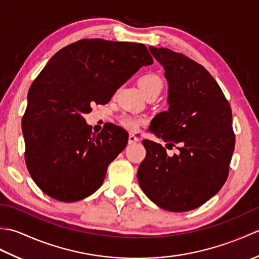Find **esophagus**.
I'll list each match as a JSON object with an SVG mask.
<instances>
[{"label": "esophagus", "instance_id": "esophagus-1", "mask_svg": "<svg viewBox=\"0 0 259 259\" xmlns=\"http://www.w3.org/2000/svg\"><path fill=\"white\" fill-rule=\"evenodd\" d=\"M128 142H129L130 145L136 144V142H138V138H137V137H136L135 135L130 134V135H129V139H128Z\"/></svg>", "mask_w": 259, "mask_h": 259}]
</instances>
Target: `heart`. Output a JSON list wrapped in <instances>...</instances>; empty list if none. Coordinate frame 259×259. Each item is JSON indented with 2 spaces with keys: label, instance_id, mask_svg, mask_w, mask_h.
<instances>
[{
  "label": "heart",
  "instance_id": "b5f03b06",
  "mask_svg": "<svg viewBox=\"0 0 259 259\" xmlns=\"http://www.w3.org/2000/svg\"><path fill=\"white\" fill-rule=\"evenodd\" d=\"M138 87L140 88L142 93H144L146 97H148L150 95H156V93L159 95L162 90L163 83L160 76L153 73H147L139 78ZM142 122H144V119L136 118L133 117V115H123V117L121 118V123L131 130H135L137 126Z\"/></svg>",
  "mask_w": 259,
  "mask_h": 259
}]
</instances>
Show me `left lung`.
Here are the masks:
<instances>
[{
	"mask_svg": "<svg viewBox=\"0 0 259 259\" xmlns=\"http://www.w3.org/2000/svg\"><path fill=\"white\" fill-rule=\"evenodd\" d=\"M168 82L169 108L152 119L149 130L178 155L144 140L147 155L138 181L147 197L162 209L181 212L198 208L221 190L235 148L232 109L211 74L169 49L149 47Z\"/></svg>",
	"mask_w": 259,
	"mask_h": 259,
	"instance_id": "left-lung-1",
	"label": "left lung"
}]
</instances>
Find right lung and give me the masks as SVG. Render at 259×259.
<instances>
[{"label":"right lung","instance_id":"right-lung-1","mask_svg":"<svg viewBox=\"0 0 259 259\" xmlns=\"http://www.w3.org/2000/svg\"><path fill=\"white\" fill-rule=\"evenodd\" d=\"M141 43L80 40L49 60L27 93L22 119L25 162L32 179L54 199L73 202L100 188L108 166L128 144L117 125L92 133L83 114L106 104L144 65Z\"/></svg>","mask_w":259,"mask_h":259}]
</instances>
